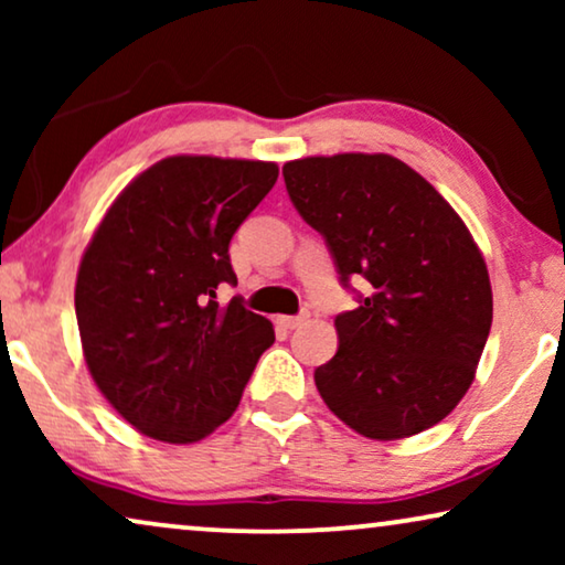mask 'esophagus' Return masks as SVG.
<instances>
[{
  "label": "esophagus",
  "instance_id": "esophagus-1",
  "mask_svg": "<svg viewBox=\"0 0 565 565\" xmlns=\"http://www.w3.org/2000/svg\"><path fill=\"white\" fill-rule=\"evenodd\" d=\"M306 319H308V313H298V316H280V319H277V323H280V327H282V329H288V331H292V329L303 327V323H306Z\"/></svg>",
  "mask_w": 565,
  "mask_h": 565
}]
</instances>
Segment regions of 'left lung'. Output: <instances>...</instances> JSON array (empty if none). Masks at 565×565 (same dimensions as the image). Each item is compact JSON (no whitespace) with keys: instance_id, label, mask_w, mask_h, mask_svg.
<instances>
[{"instance_id":"1","label":"left lung","mask_w":565,"mask_h":565,"mask_svg":"<svg viewBox=\"0 0 565 565\" xmlns=\"http://www.w3.org/2000/svg\"><path fill=\"white\" fill-rule=\"evenodd\" d=\"M282 177L344 288L370 282L334 319L339 350L313 373L323 404L383 443L435 427L473 383L493 319L489 269L466 223L388 153L308 157Z\"/></svg>"}]
</instances>
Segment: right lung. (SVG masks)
<instances>
[{"label":"right lung","instance_id":"add662e5","mask_svg":"<svg viewBox=\"0 0 565 565\" xmlns=\"http://www.w3.org/2000/svg\"><path fill=\"white\" fill-rule=\"evenodd\" d=\"M277 182L273 161L169 157L105 213L76 275L84 360L115 412L146 437L198 443L236 412L275 342L236 285L228 244Z\"/></svg>","mask_w":565,"mask_h":565}]
</instances>
